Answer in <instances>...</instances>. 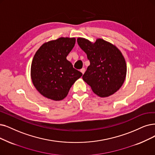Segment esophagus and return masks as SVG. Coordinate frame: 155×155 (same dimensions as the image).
<instances>
[{"instance_id":"obj_1","label":"esophagus","mask_w":155,"mask_h":155,"mask_svg":"<svg viewBox=\"0 0 155 155\" xmlns=\"http://www.w3.org/2000/svg\"><path fill=\"white\" fill-rule=\"evenodd\" d=\"M81 71V72L83 74L84 73V72H85V69H84V68H82V69H81V71Z\"/></svg>"}]
</instances>
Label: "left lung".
Here are the masks:
<instances>
[{
    "label": "left lung",
    "mask_w": 155,
    "mask_h": 155,
    "mask_svg": "<svg viewBox=\"0 0 155 155\" xmlns=\"http://www.w3.org/2000/svg\"><path fill=\"white\" fill-rule=\"evenodd\" d=\"M78 44L90 60L83 81L100 97H107L118 90L127 75L125 59L115 45L102 39L95 42L78 38Z\"/></svg>",
    "instance_id": "8db88e82"
}]
</instances>
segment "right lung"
I'll use <instances>...</instances> for the list:
<instances>
[{
    "label": "right lung",
    "mask_w": 155,
    "mask_h": 155,
    "mask_svg": "<svg viewBox=\"0 0 155 155\" xmlns=\"http://www.w3.org/2000/svg\"><path fill=\"white\" fill-rule=\"evenodd\" d=\"M75 42L74 38H60L44 43L36 51L30 76L42 96L54 101L63 100L72 84L82 76L66 58Z\"/></svg>",
    "instance_id": "obj_1"
}]
</instances>
